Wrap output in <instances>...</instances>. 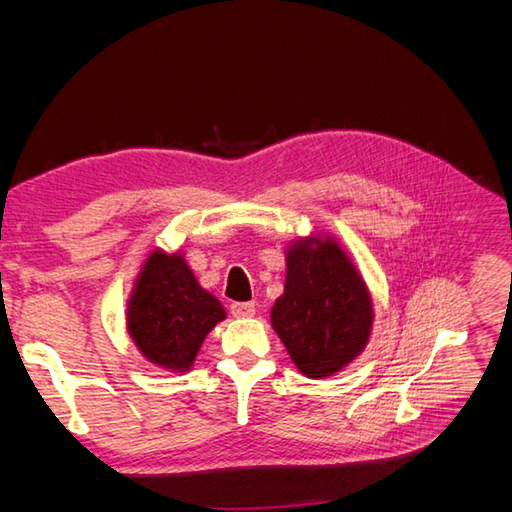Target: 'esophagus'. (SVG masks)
<instances>
[{
  "mask_svg": "<svg viewBox=\"0 0 512 512\" xmlns=\"http://www.w3.org/2000/svg\"><path fill=\"white\" fill-rule=\"evenodd\" d=\"M230 312L235 318H250L256 314V305L252 301H241V303L237 301L230 305Z\"/></svg>",
  "mask_w": 512,
  "mask_h": 512,
  "instance_id": "1",
  "label": "esophagus"
}]
</instances>
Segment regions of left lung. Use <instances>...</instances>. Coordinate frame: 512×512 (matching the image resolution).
<instances>
[{"label":"left lung","instance_id":"obj_1","mask_svg":"<svg viewBox=\"0 0 512 512\" xmlns=\"http://www.w3.org/2000/svg\"><path fill=\"white\" fill-rule=\"evenodd\" d=\"M371 320L369 292L342 247L331 239L292 245L271 322L305 376L324 378L348 365L365 348Z\"/></svg>","mask_w":512,"mask_h":512}]
</instances>
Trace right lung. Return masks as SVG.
<instances>
[{
	"label": "right lung",
	"mask_w": 512,
	"mask_h": 512,
	"mask_svg": "<svg viewBox=\"0 0 512 512\" xmlns=\"http://www.w3.org/2000/svg\"><path fill=\"white\" fill-rule=\"evenodd\" d=\"M224 318L222 303L198 286L179 254L149 256L130 299L128 329L151 363L190 369L203 339Z\"/></svg>",
	"instance_id": "1"
}]
</instances>
